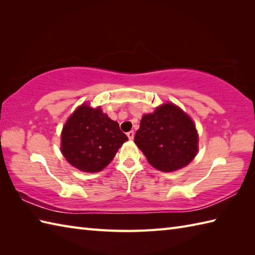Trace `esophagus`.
<instances>
[{
    "label": "esophagus",
    "mask_w": 255,
    "mask_h": 255,
    "mask_svg": "<svg viewBox=\"0 0 255 255\" xmlns=\"http://www.w3.org/2000/svg\"><path fill=\"white\" fill-rule=\"evenodd\" d=\"M127 136H128V138H129V139L132 140V139L134 138V132H133V130H131V131L127 132Z\"/></svg>",
    "instance_id": "34e87169"
}]
</instances>
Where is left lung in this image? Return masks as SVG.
<instances>
[{
	"label": "left lung",
	"instance_id": "8db88e82",
	"mask_svg": "<svg viewBox=\"0 0 255 255\" xmlns=\"http://www.w3.org/2000/svg\"><path fill=\"white\" fill-rule=\"evenodd\" d=\"M134 143L155 169L172 172L195 158L198 136L188 115L174 104H164L143 115Z\"/></svg>",
	"mask_w": 255,
	"mask_h": 255
}]
</instances>
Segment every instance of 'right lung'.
<instances>
[{
	"instance_id": "obj_1",
	"label": "right lung",
	"mask_w": 255,
	"mask_h": 255,
	"mask_svg": "<svg viewBox=\"0 0 255 255\" xmlns=\"http://www.w3.org/2000/svg\"><path fill=\"white\" fill-rule=\"evenodd\" d=\"M127 140L118 123L100 107L81 105L62 129L61 152L77 169L94 173L110 164Z\"/></svg>"
}]
</instances>
